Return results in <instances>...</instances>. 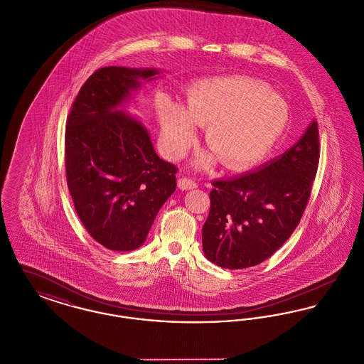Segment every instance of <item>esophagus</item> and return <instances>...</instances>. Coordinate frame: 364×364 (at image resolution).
<instances>
[{
    "mask_svg": "<svg viewBox=\"0 0 364 364\" xmlns=\"http://www.w3.org/2000/svg\"><path fill=\"white\" fill-rule=\"evenodd\" d=\"M177 186H178V188H180V190L183 191L193 190V188H196V187H198V184H196L193 180L187 178V177H181V178H178Z\"/></svg>",
    "mask_w": 364,
    "mask_h": 364,
    "instance_id": "1",
    "label": "esophagus"
}]
</instances>
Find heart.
I'll list each match as a JSON object with an SVG mask.
<instances>
[{
	"instance_id": "b5f03b06",
	"label": "heart",
	"mask_w": 364,
	"mask_h": 364,
	"mask_svg": "<svg viewBox=\"0 0 364 364\" xmlns=\"http://www.w3.org/2000/svg\"><path fill=\"white\" fill-rule=\"evenodd\" d=\"M156 117L171 156H183L206 127L210 150L193 158V166L208 169L218 158L228 169H242L266 156L282 135L289 119L285 100L263 82L244 76L205 77L187 90L183 106L171 100L156 105Z\"/></svg>"
}]
</instances>
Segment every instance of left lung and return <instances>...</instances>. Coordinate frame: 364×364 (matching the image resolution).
Here are the masks:
<instances>
[{
    "label": "left lung",
    "instance_id": "1",
    "mask_svg": "<svg viewBox=\"0 0 364 364\" xmlns=\"http://www.w3.org/2000/svg\"><path fill=\"white\" fill-rule=\"evenodd\" d=\"M319 159L318 122L251 173L217 180L202 230L203 252L224 269L257 266L289 239L307 206Z\"/></svg>",
    "mask_w": 364,
    "mask_h": 364
}]
</instances>
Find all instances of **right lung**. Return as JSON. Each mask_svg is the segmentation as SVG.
<instances>
[{
	"label": "right lung",
	"mask_w": 364,
	"mask_h": 364,
	"mask_svg": "<svg viewBox=\"0 0 364 364\" xmlns=\"http://www.w3.org/2000/svg\"><path fill=\"white\" fill-rule=\"evenodd\" d=\"M156 68L105 67L80 88L65 129V172L75 210L94 240L132 251L176 191V166L156 156L143 122L124 112Z\"/></svg>",
	"instance_id": "1"
}]
</instances>
